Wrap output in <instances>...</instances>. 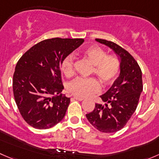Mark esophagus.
<instances>
[{
  "mask_svg": "<svg viewBox=\"0 0 159 159\" xmlns=\"http://www.w3.org/2000/svg\"><path fill=\"white\" fill-rule=\"evenodd\" d=\"M74 99H75V100H78V101H83L84 100V98H79V97H76V96H75V97H74Z\"/></svg>",
  "mask_w": 159,
  "mask_h": 159,
  "instance_id": "esophagus-1",
  "label": "esophagus"
}]
</instances>
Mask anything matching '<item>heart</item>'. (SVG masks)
I'll return each mask as SVG.
<instances>
[{"mask_svg": "<svg viewBox=\"0 0 159 159\" xmlns=\"http://www.w3.org/2000/svg\"><path fill=\"white\" fill-rule=\"evenodd\" d=\"M93 65L94 74L97 75L104 85L111 84L118 77L120 70V63L114 56L107 55V53L97 46H92L83 51ZM61 69L65 75L70 76L74 74V57L72 54L66 56L61 62ZM100 89L99 83L95 78H78L68 84V89L70 93L78 97L85 98L97 92Z\"/></svg>", "mask_w": 159, "mask_h": 159, "instance_id": "b5f03b06", "label": "heart"}]
</instances>
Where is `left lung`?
<instances>
[{
    "mask_svg": "<svg viewBox=\"0 0 159 159\" xmlns=\"http://www.w3.org/2000/svg\"><path fill=\"white\" fill-rule=\"evenodd\" d=\"M95 41L110 48L119 57L120 73L110 89L100 96L105 105L95 104L86 118L102 132H116L125 125L137 108L143 90L142 70L134 57L119 45L103 39Z\"/></svg>",
    "mask_w": 159,
    "mask_h": 159,
    "instance_id": "obj_1",
    "label": "left lung"
}]
</instances>
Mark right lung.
<instances>
[{"label": "right lung", "mask_w": 159, "mask_h": 159, "mask_svg": "<svg viewBox=\"0 0 159 159\" xmlns=\"http://www.w3.org/2000/svg\"><path fill=\"white\" fill-rule=\"evenodd\" d=\"M83 42L80 38L44 40L17 61L13 76L14 99L25 121L34 129H50L65 117L70 98L61 94V62Z\"/></svg>", "instance_id": "obj_1"}]
</instances>
